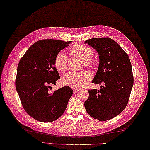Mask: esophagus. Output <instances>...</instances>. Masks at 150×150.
Here are the masks:
<instances>
[{"label":"esophagus","instance_id":"1","mask_svg":"<svg viewBox=\"0 0 150 150\" xmlns=\"http://www.w3.org/2000/svg\"><path fill=\"white\" fill-rule=\"evenodd\" d=\"M79 91H80L79 89H74V93H77Z\"/></svg>","mask_w":150,"mask_h":150}]
</instances>
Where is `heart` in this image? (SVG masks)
<instances>
[{
	"label": "heart",
	"instance_id": "obj_1",
	"mask_svg": "<svg viewBox=\"0 0 150 150\" xmlns=\"http://www.w3.org/2000/svg\"><path fill=\"white\" fill-rule=\"evenodd\" d=\"M70 51L83 59L87 68H92L94 67V62L91 59L94 57V53L89 46L82 44H76L72 46ZM54 66L61 73H64L68 69L67 56L63 51H60L56 54L54 58ZM91 79V74L87 71L69 72L63 76L62 82L66 86L75 88H81L87 82L90 81Z\"/></svg>",
	"mask_w": 150,
	"mask_h": 150
}]
</instances>
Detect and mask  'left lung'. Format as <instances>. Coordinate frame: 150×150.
Instances as JSON below:
<instances>
[{"label": "left lung", "instance_id": "obj_1", "mask_svg": "<svg viewBox=\"0 0 150 150\" xmlns=\"http://www.w3.org/2000/svg\"><path fill=\"white\" fill-rule=\"evenodd\" d=\"M99 55V64L92 83L101 84L100 89L89 90L84 102L88 114L94 119L106 121L125 109L133 86L131 62L120 46L110 38L87 40Z\"/></svg>", "mask_w": 150, "mask_h": 150}]
</instances>
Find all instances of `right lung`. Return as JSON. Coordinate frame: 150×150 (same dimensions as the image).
<instances>
[{
	"label": "right lung",
	"mask_w": 150,
	"mask_h": 150,
	"mask_svg": "<svg viewBox=\"0 0 150 150\" xmlns=\"http://www.w3.org/2000/svg\"><path fill=\"white\" fill-rule=\"evenodd\" d=\"M71 42L39 40L20 59L15 86L22 105L28 114L40 122H51L64 112L73 91L65 86L53 93L48 91L59 78L54 66L55 56Z\"/></svg>",
	"instance_id": "1"
}]
</instances>
